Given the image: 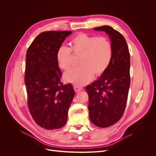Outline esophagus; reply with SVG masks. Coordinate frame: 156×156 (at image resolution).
Returning <instances> with one entry per match:
<instances>
[{"mask_svg": "<svg viewBox=\"0 0 156 156\" xmlns=\"http://www.w3.org/2000/svg\"><path fill=\"white\" fill-rule=\"evenodd\" d=\"M73 88H74V90H75V92H80V91L82 90H83L82 87H78V86H75V85L73 87Z\"/></svg>", "mask_w": 156, "mask_h": 156, "instance_id": "34e87169", "label": "esophagus"}]
</instances>
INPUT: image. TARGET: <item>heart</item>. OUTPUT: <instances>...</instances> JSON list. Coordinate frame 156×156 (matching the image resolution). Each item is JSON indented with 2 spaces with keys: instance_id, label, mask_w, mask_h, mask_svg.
<instances>
[{
  "instance_id": "1",
  "label": "heart",
  "mask_w": 156,
  "mask_h": 156,
  "mask_svg": "<svg viewBox=\"0 0 156 156\" xmlns=\"http://www.w3.org/2000/svg\"><path fill=\"white\" fill-rule=\"evenodd\" d=\"M69 48L62 46L56 53L58 67L68 70L72 65V53L80 55V66L65 73L66 81L83 86L92 81L95 75L105 72L111 62L113 55L111 41L105 36H96L81 33L74 36L69 41Z\"/></svg>"
}]
</instances>
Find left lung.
I'll return each instance as SVG.
<instances>
[{"label":"left lung","instance_id":"1","mask_svg":"<svg viewBox=\"0 0 156 156\" xmlns=\"http://www.w3.org/2000/svg\"><path fill=\"white\" fill-rule=\"evenodd\" d=\"M109 36L113 55L109 66L100 77L86 87L89 118L100 127H107L123 115L130 87V55L124 37L110 26L94 28Z\"/></svg>","mask_w":156,"mask_h":156}]
</instances>
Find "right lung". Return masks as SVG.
Segmentation results:
<instances>
[{"label": "right lung", "instance_id": "1", "mask_svg": "<svg viewBox=\"0 0 156 156\" xmlns=\"http://www.w3.org/2000/svg\"><path fill=\"white\" fill-rule=\"evenodd\" d=\"M72 31L41 32L26 55L25 83L28 106L32 119L48 130L59 129L67 122L68 111L74 97L72 84H63L56 53Z\"/></svg>", "mask_w": 156, "mask_h": 156}]
</instances>
